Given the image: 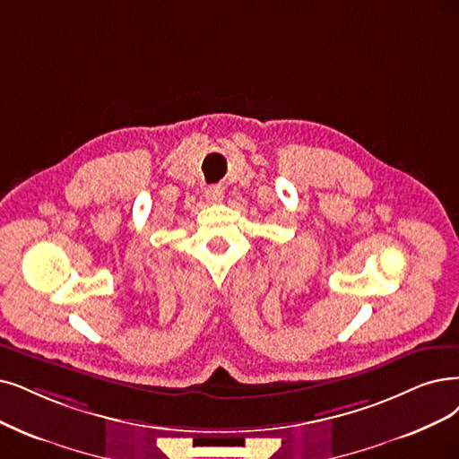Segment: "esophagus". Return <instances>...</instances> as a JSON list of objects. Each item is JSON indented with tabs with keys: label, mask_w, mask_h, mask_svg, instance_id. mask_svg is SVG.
<instances>
[{
	"label": "esophagus",
	"mask_w": 459,
	"mask_h": 459,
	"mask_svg": "<svg viewBox=\"0 0 459 459\" xmlns=\"http://www.w3.org/2000/svg\"><path fill=\"white\" fill-rule=\"evenodd\" d=\"M205 197L209 199V204H220L224 199V190L220 186H209L205 192Z\"/></svg>",
	"instance_id": "obj_1"
}]
</instances>
